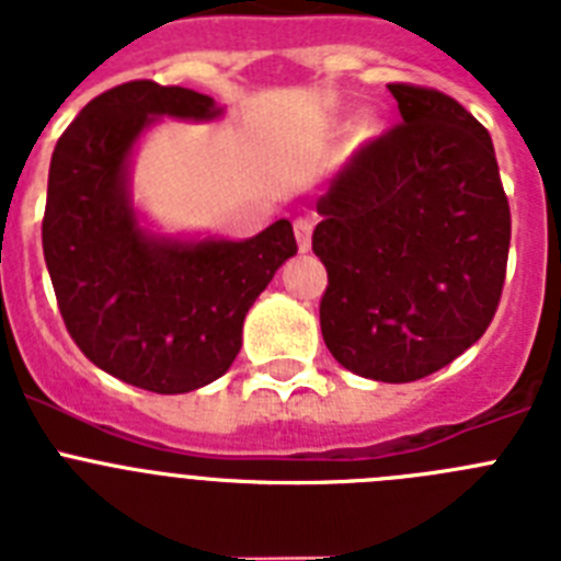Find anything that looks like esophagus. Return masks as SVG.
<instances>
[{
  "label": "esophagus",
  "mask_w": 561,
  "mask_h": 561,
  "mask_svg": "<svg viewBox=\"0 0 561 561\" xmlns=\"http://www.w3.org/2000/svg\"><path fill=\"white\" fill-rule=\"evenodd\" d=\"M311 230H314V221H311L309 216H300V219H295L297 247H300V250H304V252L311 247Z\"/></svg>",
  "instance_id": "esophagus-1"
}]
</instances>
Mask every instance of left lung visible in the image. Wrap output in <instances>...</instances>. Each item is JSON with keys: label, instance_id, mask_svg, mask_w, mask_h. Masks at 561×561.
Here are the masks:
<instances>
[{"label": "left lung", "instance_id": "obj_1", "mask_svg": "<svg viewBox=\"0 0 561 561\" xmlns=\"http://www.w3.org/2000/svg\"><path fill=\"white\" fill-rule=\"evenodd\" d=\"M399 126L317 199L320 329L365 379L415 381L480 340L503 295L512 210L492 137L438 89L390 83Z\"/></svg>", "mask_w": 561, "mask_h": 561}]
</instances>
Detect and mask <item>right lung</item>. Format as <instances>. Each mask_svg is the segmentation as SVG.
Here are the masks:
<instances>
[{
    "label": "right lung",
    "mask_w": 561,
    "mask_h": 561,
    "mask_svg": "<svg viewBox=\"0 0 561 561\" xmlns=\"http://www.w3.org/2000/svg\"><path fill=\"white\" fill-rule=\"evenodd\" d=\"M202 92L128 81L81 108L49 162L44 261L69 336L89 362L151 393L227 374L255 297L297 252L286 219L247 241L153 236L128 191L134 142L157 117L213 121Z\"/></svg>",
    "instance_id": "1"
}]
</instances>
